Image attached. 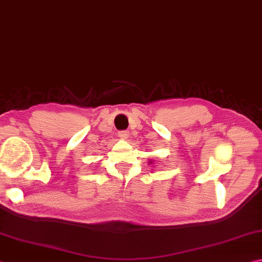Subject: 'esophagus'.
I'll use <instances>...</instances> for the list:
<instances>
[{"label":"esophagus","mask_w":262,"mask_h":262,"mask_svg":"<svg viewBox=\"0 0 262 262\" xmlns=\"http://www.w3.org/2000/svg\"><path fill=\"white\" fill-rule=\"evenodd\" d=\"M118 136L121 137L122 139L126 140V139L128 138V136H130V132H128V131H121V132H119V134H118Z\"/></svg>","instance_id":"obj_1"}]
</instances>
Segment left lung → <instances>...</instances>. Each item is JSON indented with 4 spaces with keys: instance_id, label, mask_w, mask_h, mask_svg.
<instances>
[{
    "instance_id": "obj_1",
    "label": "left lung",
    "mask_w": 262,
    "mask_h": 262,
    "mask_svg": "<svg viewBox=\"0 0 262 262\" xmlns=\"http://www.w3.org/2000/svg\"><path fill=\"white\" fill-rule=\"evenodd\" d=\"M149 163H152V161H150V162H149Z\"/></svg>"
}]
</instances>
